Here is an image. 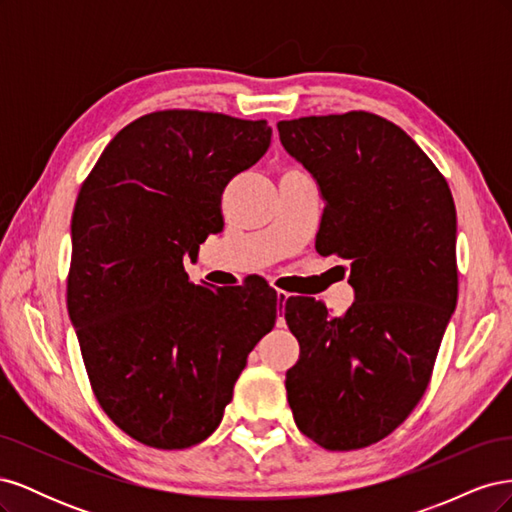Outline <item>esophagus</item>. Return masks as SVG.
<instances>
[{
  "label": "esophagus",
  "mask_w": 512,
  "mask_h": 512,
  "mask_svg": "<svg viewBox=\"0 0 512 512\" xmlns=\"http://www.w3.org/2000/svg\"><path fill=\"white\" fill-rule=\"evenodd\" d=\"M292 297L290 292H286V290H277V303H282V305H286V301Z\"/></svg>",
  "instance_id": "esophagus-1"
}]
</instances>
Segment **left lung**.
I'll use <instances>...</instances> for the list:
<instances>
[{
  "instance_id": "obj_1",
  "label": "left lung",
  "mask_w": 512,
  "mask_h": 512,
  "mask_svg": "<svg viewBox=\"0 0 512 512\" xmlns=\"http://www.w3.org/2000/svg\"><path fill=\"white\" fill-rule=\"evenodd\" d=\"M290 156L316 179L322 256L350 260L354 303L331 316L288 299L299 361L286 371L294 423L329 451L389 436L421 401L457 305V213L425 151L374 113L277 123Z\"/></svg>"
}]
</instances>
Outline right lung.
I'll return each instance as SVG.
<instances>
[{
    "label": "right lung",
    "mask_w": 512,
    "mask_h": 512,
    "mask_svg": "<svg viewBox=\"0 0 512 512\" xmlns=\"http://www.w3.org/2000/svg\"><path fill=\"white\" fill-rule=\"evenodd\" d=\"M271 145L265 119L158 111L106 145L72 213L68 314L91 389L130 438L162 451L220 425L275 290L196 286L183 269L224 228L222 194Z\"/></svg>",
    "instance_id": "1"
}]
</instances>
